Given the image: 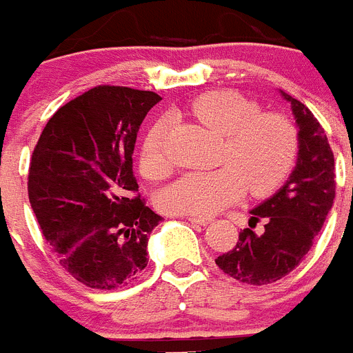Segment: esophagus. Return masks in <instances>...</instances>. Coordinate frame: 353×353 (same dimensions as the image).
I'll use <instances>...</instances> for the list:
<instances>
[{
    "instance_id": "1",
    "label": "esophagus",
    "mask_w": 353,
    "mask_h": 353,
    "mask_svg": "<svg viewBox=\"0 0 353 353\" xmlns=\"http://www.w3.org/2000/svg\"><path fill=\"white\" fill-rule=\"evenodd\" d=\"M188 221L190 223L202 225V227H205V225L211 223L212 218H208V216H188Z\"/></svg>"
}]
</instances>
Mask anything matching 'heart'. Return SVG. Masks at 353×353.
I'll list each match as a JSON object with an SVG mask.
<instances>
[{
  "instance_id": "1",
  "label": "heart",
  "mask_w": 353,
  "mask_h": 353,
  "mask_svg": "<svg viewBox=\"0 0 353 353\" xmlns=\"http://www.w3.org/2000/svg\"><path fill=\"white\" fill-rule=\"evenodd\" d=\"M202 125L223 135L211 170L181 176L160 195V208L172 214L209 216L236 202L243 193L265 196L278 190L299 157V132L287 116L260 112L255 100L230 90L202 93L188 103ZM169 119L158 117L149 126L141 148L142 176L161 181L170 174Z\"/></svg>"
}]
</instances>
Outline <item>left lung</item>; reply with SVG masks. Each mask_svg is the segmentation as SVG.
Listing matches in <instances>:
<instances>
[{"label": "left lung", "mask_w": 353, "mask_h": 353, "mask_svg": "<svg viewBox=\"0 0 353 353\" xmlns=\"http://www.w3.org/2000/svg\"><path fill=\"white\" fill-rule=\"evenodd\" d=\"M299 126V158L290 179L276 195L252 211L250 228L239 232L230 252L216 265L248 285H268L294 271L322 230L336 196L334 153L327 135L303 101L285 94ZM263 221V234L252 228Z\"/></svg>", "instance_id": "1"}]
</instances>
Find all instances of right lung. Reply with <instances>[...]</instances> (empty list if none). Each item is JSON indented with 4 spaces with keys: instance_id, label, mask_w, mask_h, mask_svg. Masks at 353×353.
Masks as SVG:
<instances>
[{
    "instance_id": "obj_1",
    "label": "right lung",
    "mask_w": 353,
    "mask_h": 353,
    "mask_svg": "<svg viewBox=\"0 0 353 353\" xmlns=\"http://www.w3.org/2000/svg\"><path fill=\"white\" fill-rule=\"evenodd\" d=\"M153 91L97 85L56 110L30 161L28 196L61 268L85 287H125L148 265L158 221L133 176Z\"/></svg>"
}]
</instances>
